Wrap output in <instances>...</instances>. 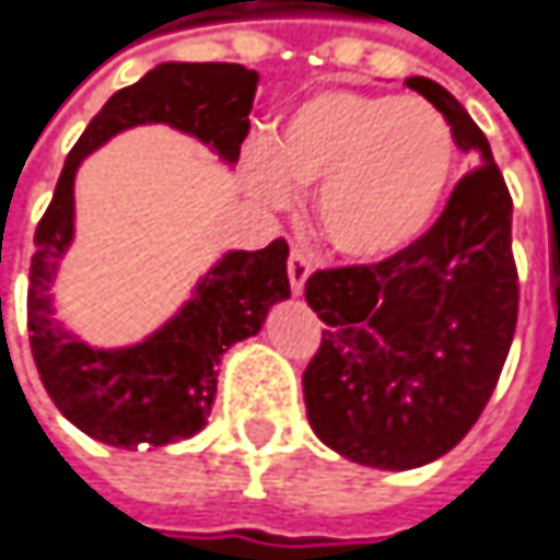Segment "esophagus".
Segmentation results:
<instances>
[{
	"instance_id": "1",
	"label": "esophagus",
	"mask_w": 560,
	"mask_h": 560,
	"mask_svg": "<svg viewBox=\"0 0 560 560\" xmlns=\"http://www.w3.org/2000/svg\"><path fill=\"white\" fill-rule=\"evenodd\" d=\"M287 273H290V287H293L295 295H302L305 290V280L312 273V258L302 252V248H293L290 252V261H287Z\"/></svg>"
}]
</instances>
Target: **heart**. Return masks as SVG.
Masks as SVG:
<instances>
[{
  "label": "heart",
  "mask_w": 560,
  "mask_h": 560,
  "mask_svg": "<svg viewBox=\"0 0 560 560\" xmlns=\"http://www.w3.org/2000/svg\"><path fill=\"white\" fill-rule=\"evenodd\" d=\"M454 160V131L429 100L327 88L295 103L248 170L270 208L318 185L324 238L352 261H384L429 230Z\"/></svg>",
  "instance_id": "1"
}]
</instances>
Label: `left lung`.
<instances>
[{
    "instance_id": "8db88e82",
    "label": "left lung",
    "mask_w": 560,
    "mask_h": 560,
    "mask_svg": "<svg viewBox=\"0 0 560 560\" xmlns=\"http://www.w3.org/2000/svg\"><path fill=\"white\" fill-rule=\"evenodd\" d=\"M447 119L472 166L434 226L377 261L315 270L305 299L327 327L302 375L308 425L340 457L416 469L476 425L517 327L514 201L489 138L432 78H406Z\"/></svg>"
}]
</instances>
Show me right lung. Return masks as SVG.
I'll return each instance as SVG.
<instances>
[{"label":"right lung","mask_w":560,"mask_h":560,"mask_svg":"<svg viewBox=\"0 0 560 560\" xmlns=\"http://www.w3.org/2000/svg\"><path fill=\"white\" fill-rule=\"evenodd\" d=\"M258 71L236 62H163L116 91L71 148L56 195L37 223L27 334L43 387L84 434L113 447H163L208 425L217 365L233 343L255 337L273 302L290 299V245L230 252L210 267L183 308L148 340L119 350L81 343L56 322L52 280L74 236V173L113 135L166 122L236 163L248 135Z\"/></svg>","instance_id":"right-lung-1"}]
</instances>
